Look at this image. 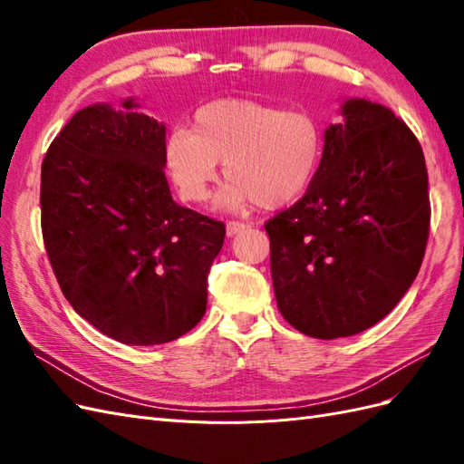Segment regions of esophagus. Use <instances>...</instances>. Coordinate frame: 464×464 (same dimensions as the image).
Returning a JSON list of instances; mask_svg holds the SVG:
<instances>
[{
	"instance_id": "34e87169",
	"label": "esophagus",
	"mask_w": 464,
	"mask_h": 464,
	"mask_svg": "<svg viewBox=\"0 0 464 464\" xmlns=\"http://www.w3.org/2000/svg\"><path fill=\"white\" fill-rule=\"evenodd\" d=\"M247 228V224L246 222H237V220H230L228 224H227V236L228 237H232V236H236V234H240V232H244Z\"/></svg>"
}]
</instances>
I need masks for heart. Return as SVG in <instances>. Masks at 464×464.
I'll return each instance as SVG.
<instances>
[{"mask_svg":"<svg viewBox=\"0 0 464 464\" xmlns=\"http://www.w3.org/2000/svg\"><path fill=\"white\" fill-rule=\"evenodd\" d=\"M321 150V128L310 111L222 98L195 111L191 133L168 137L166 166L186 201L208 199L222 164L230 179L218 198L222 207L280 208L310 188Z\"/></svg>","mask_w":464,"mask_h":464,"instance_id":"b5f03b06","label":"heart"}]
</instances>
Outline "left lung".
I'll list each match as a JSON object with an SVG mask.
<instances>
[{"mask_svg": "<svg viewBox=\"0 0 464 464\" xmlns=\"http://www.w3.org/2000/svg\"><path fill=\"white\" fill-rule=\"evenodd\" d=\"M341 116L304 198L265 224L278 310L323 341L382 321L414 283L430 234L426 160L409 125L366 98H348Z\"/></svg>", "mask_w": 464, "mask_h": 464, "instance_id": "1", "label": "left lung"}]
</instances>
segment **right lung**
I'll list each match as a JSON object with an SVG mask.
<instances>
[{"mask_svg":"<svg viewBox=\"0 0 464 464\" xmlns=\"http://www.w3.org/2000/svg\"><path fill=\"white\" fill-rule=\"evenodd\" d=\"M92 104L53 139L40 176L42 236L73 310L110 339L170 343L207 310L224 224L178 205L164 176L166 125Z\"/></svg>","mask_w":464,"mask_h":464,"instance_id":"obj_1","label":"right lung"}]
</instances>
